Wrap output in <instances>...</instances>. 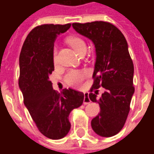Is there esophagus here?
I'll list each match as a JSON object with an SVG mask.
<instances>
[{"label": "esophagus", "instance_id": "esophagus-1", "mask_svg": "<svg viewBox=\"0 0 154 154\" xmlns=\"http://www.w3.org/2000/svg\"><path fill=\"white\" fill-rule=\"evenodd\" d=\"M83 103L85 105H87V104L91 103V100L89 98V96L87 93H84V99H83Z\"/></svg>", "mask_w": 154, "mask_h": 154}]
</instances>
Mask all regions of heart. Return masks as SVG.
Listing matches in <instances>:
<instances>
[{
	"instance_id": "heart-1",
	"label": "heart",
	"mask_w": 154,
	"mask_h": 154,
	"mask_svg": "<svg viewBox=\"0 0 154 154\" xmlns=\"http://www.w3.org/2000/svg\"><path fill=\"white\" fill-rule=\"evenodd\" d=\"M67 44L73 48L77 53L80 54L82 52L87 50V44L85 41L78 36H69L67 38ZM53 62L54 64L57 63V52L54 48L53 51ZM87 76V72L82 71L72 70L69 72L65 77V81L68 85L72 87H77L81 85Z\"/></svg>"
}]
</instances>
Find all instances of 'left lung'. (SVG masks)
I'll use <instances>...</instances> for the list:
<instances>
[{
    "label": "left lung",
    "instance_id": "obj_1",
    "mask_svg": "<svg viewBox=\"0 0 154 154\" xmlns=\"http://www.w3.org/2000/svg\"><path fill=\"white\" fill-rule=\"evenodd\" d=\"M72 27L92 41L96 48L94 82L89 98L99 103L100 111L91 120V127L102 137L116 135L125 124L134 92V63L127 41L119 29L109 22L73 23ZM100 87L105 91L97 98Z\"/></svg>",
    "mask_w": 154,
    "mask_h": 154
}]
</instances>
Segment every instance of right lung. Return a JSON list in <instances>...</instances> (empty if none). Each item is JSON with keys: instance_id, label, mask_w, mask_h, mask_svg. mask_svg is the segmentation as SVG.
Wrapping results in <instances>:
<instances>
[{"instance_id": "obj_1", "label": "right lung", "mask_w": 154, "mask_h": 154, "mask_svg": "<svg viewBox=\"0 0 154 154\" xmlns=\"http://www.w3.org/2000/svg\"><path fill=\"white\" fill-rule=\"evenodd\" d=\"M70 27L71 24L36 26L25 38L20 54L19 87L24 103L41 134L51 139L67 135L71 128L69 114L83 103L82 92L68 88L58 93L49 80L54 71V41Z\"/></svg>"}]
</instances>
